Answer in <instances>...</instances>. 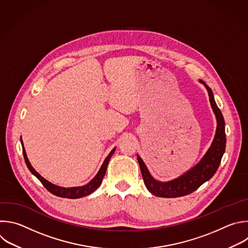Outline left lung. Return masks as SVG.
Wrapping results in <instances>:
<instances>
[{"label":"left lung","mask_w":248,"mask_h":248,"mask_svg":"<svg viewBox=\"0 0 248 248\" xmlns=\"http://www.w3.org/2000/svg\"><path fill=\"white\" fill-rule=\"evenodd\" d=\"M199 81L205 87L208 93L210 105L217 122L216 132L213 141L204 155L195 167H193L179 177L167 182H161L155 179L148 170L143 159L137 154V159L145 186L148 191L155 197L178 198L193 193L215 174L219 168L221 158L225 153L226 134L223 115L220 109L217 107L211 89L203 80L199 79Z\"/></svg>","instance_id":"left-lung-1"}]
</instances>
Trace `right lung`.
<instances>
[{"label":"right lung","instance_id":"right-lung-1","mask_svg":"<svg viewBox=\"0 0 248 248\" xmlns=\"http://www.w3.org/2000/svg\"><path fill=\"white\" fill-rule=\"evenodd\" d=\"M20 142H21V145H22L23 155H24L26 166L29 169V170L31 171V173L33 175H35L42 182V184L46 187V189L47 191H49L51 194H53V195H55L57 197L66 198V199H79V198L86 197V196H89V195L93 194L101 185L102 179H103V177H104V175L106 173V170H107V167H108V163L110 161V158H111V156L113 155V154L116 151V147H115L110 152V154L107 155V157L104 159L102 166H101L99 171L97 172V174L95 175V177L92 181H90L87 185L79 186V187L64 188V187H60V186H57V185H54V184L50 183L49 181L45 179L43 176H41V174H39L35 170V169L31 166V163H30V161H29V159L27 157V154H26V151H25V148H24V145H23L22 138H20Z\"/></svg>","mask_w":248,"mask_h":248}]
</instances>
